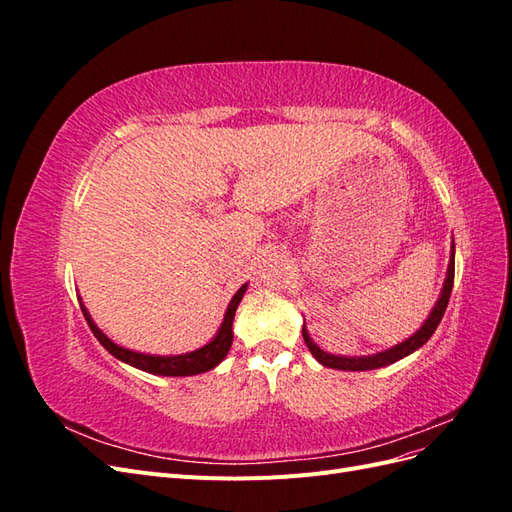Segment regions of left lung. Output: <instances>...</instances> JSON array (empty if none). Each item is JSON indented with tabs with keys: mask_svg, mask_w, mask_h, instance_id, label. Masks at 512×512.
Returning <instances> with one entry per match:
<instances>
[{
	"mask_svg": "<svg viewBox=\"0 0 512 512\" xmlns=\"http://www.w3.org/2000/svg\"><path fill=\"white\" fill-rule=\"evenodd\" d=\"M453 282H455V243H453V250H451V260H448V269H446V280L442 286L440 297L433 305L431 314L427 316V320L423 322V327L418 329L414 335H410L406 342H401L389 350H382L376 354H367V356H342V354H331V352H324L320 346L314 344V339L309 337L305 324H303V339L309 348V352L314 354V359L324 365V367H331V369H342V371H367V369H378V367H386L391 363H397L399 359H404V356L412 354L414 350H418L421 346H425L429 342V337L433 335V331L438 329V324L446 312V305L448 299H451V290H453Z\"/></svg>",
	"mask_w": 512,
	"mask_h": 512,
	"instance_id": "left-lung-1",
	"label": "left lung"
}]
</instances>
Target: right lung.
Listing matches in <instances>:
<instances>
[{
  "label": "right lung",
  "instance_id": "add662e5",
  "mask_svg": "<svg viewBox=\"0 0 512 512\" xmlns=\"http://www.w3.org/2000/svg\"><path fill=\"white\" fill-rule=\"evenodd\" d=\"M247 290V284H243L237 292L235 297L230 299L228 307H226V314L224 320L220 324L218 333L211 339L209 344H205L203 348L192 350V352H185V354H173V356H160V354H145V352H136V350H128L119 344H115L111 337H106L100 329L98 324L94 322V318L89 316L87 307L81 301V309H83V316L89 324L91 333L96 335L98 342L111 352L115 359H119L121 363H128L136 369H143L147 374H156V376H196V374H205V371L218 367L224 359L226 354L232 346V320H235V312L237 307L243 299V294Z\"/></svg>",
  "mask_w": 512,
  "mask_h": 512
}]
</instances>
